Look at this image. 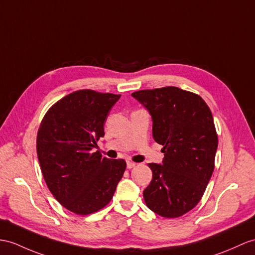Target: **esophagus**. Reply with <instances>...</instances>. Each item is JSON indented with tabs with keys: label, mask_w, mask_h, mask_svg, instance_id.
Segmentation results:
<instances>
[{
	"label": "esophagus",
	"mask_w": 255,
	"mask_h": 255,
	"mask_svg": "<svg viewBox=\"0 0 255 255\" xmlns=\"http://www.w3.org/2000/svg\"><path fill=\"white\" fill-rule=\"evenodd\" d=\"M135 165H136V163L132 162V161H128V162H127V167H128V169H133Z\"/></svg>",
	"instance_id": "1"
}]
</instances>
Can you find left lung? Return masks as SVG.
<instances>
[{
  "label": "left lung",
  "instance_id": "obj_1",
  "mask_svg": "<svg viewBox=\"0 0 255 255\" xmlns=\"http://www.w3.org/2000/svg\"><path fill=\"white\" fill-rule=\"evenodd\" d=\"M132 96L150 114L153 139L164 153L162 164H148L146 206L167 219L182 216L200 201L214 170L219 139L212 113L199 95L175 86Z\"/></svg>",
  "mask_w": 255,
  "mask_h": 255
}]
</instances>
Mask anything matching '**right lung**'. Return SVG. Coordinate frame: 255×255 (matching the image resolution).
Here are the masks:
<instances>
[{"label":"right lung","instance_id":"obj_1","mask_svg":"<svg viewBox=\"0 0 255 255\" xmlns=\"http://www.w3.org/2000/svg\"><path fill=\"white\" fill-rule=\"evenodd\" d=\"M121 95L80 90L48 109L36 136V152L49 191L71 212L88 215L106 207L126 171L123 159L93 152Z\"/></svg>","mask_w":255,"mask_h":255}]
</instances>
